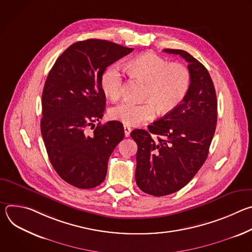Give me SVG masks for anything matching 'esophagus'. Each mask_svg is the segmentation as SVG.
Masks as SVG:
<instances>
[{
  "label": "esophagus",
  "instance_id": "34e87169",
  "mask_svg": "<svg viewBox=\"0 0 252 252\" xmlns=\"http://www.w3.org/2000/svg\"><path fill=\"white\" fill-rule=\"evenodd\" d=\"M124 130H125V135L127 137V136H129V134H130V131H131V128H130V126H126V125H125L124 126Z\"/></svg>",
  "mask_w": 252,
  "mask_h": 252
}]
</instances>
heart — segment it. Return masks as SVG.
I'll return each mask as SVG.
<instances>
[{
    "label": "heart",
    "instance_id": "1",
    "mask_svg": "<svg viewBox=\"0 0 252 252\" xmlns=\"http://www.w3.org/2000/svg\"><path fill=\"white\" fill-rule=\"evenodd\" d=\"M131 77L140 80L147 87L143 92L145 102L123 101L110 111L113 120L126 126H139L156 117L157 109L167 114L183 102L190 83V73L182 63H171L167 60L146 53L135 57L127 63ZM123 73L118 64L107 67L100 78V87L106 97L118 100L123 93Z\"/></svg>",
    "mask_w": 252,
    "mask_h": 252
}]
</instances>
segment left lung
<instances>
[{"label": "left lung", "mask_w": 252, "mask_h": 252, "mask_svg": "<svg viewBox=\"0 0 252 252\" xmlns=\"http://www.w3.org/2000/svg\"><path fill=\"white\" fill-rule=\"evenodd\" d=\"M188 63L191 83L176 109L149 126L134 129L135 182L148 194L163 196L186 187L204 163L218 123V99L205 66L188 52L164 49ZM152 134L158 135L155 141Z\"/></svg>", "instance_id": "left-lung-1"}]
</instances>
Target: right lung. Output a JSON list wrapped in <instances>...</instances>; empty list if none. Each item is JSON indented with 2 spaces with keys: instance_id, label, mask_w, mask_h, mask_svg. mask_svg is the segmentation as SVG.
I'll list each match as a JSON object with an SVG mask.
<instances>
[{
  "instance_id": "obj_1",
  "label": "right lung",
  "mask_w": 252,
  "mask_h": 252,
  "mask_svg": "<svg viewBox=\"0 0 252 252\" xmlns=\"http://www.w3.org/2000/svg\"><path fill=\"white\" fill-rule=\"evenodd\" d=\"M132 51L104 40L77 42L58 58L48 75L42 94V136L53 167L73 187L99 186L110 156L125 137L118 121L99 122L90 136L85 130L103 116L100 78L105 68Z\"/></svg>"
}]
</instances>
